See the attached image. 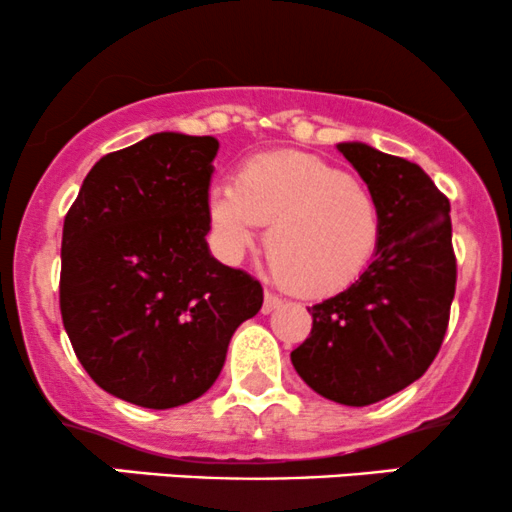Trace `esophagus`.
I'll use <instances>...</instances> for the list:
<instances>
[{
    "mask_svg": "<svg viewBox=\"0 0 512 512\" xmlns=\"http://www.w3.org/2000/svg\"><path fill=\"white\" fill-rule=\"evenodd\" d=\"M281 305V298L274 296L272 291H264V303H262V313L269 315L272 310H276Z\"/></svg>",
    "mask_w": 512,
    "mask_h": 512,
    "instance_id": "1",
    "label": "esophagus"
}]
</instances>
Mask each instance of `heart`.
Wrapping results in <instances>:
<instances>
[{
    "label": "heart",
    "instance_id": "heart-1",
    "mask_svg": "<svg viewBox=\"0 0 512 512\" xmlns=\"http://www.w3.org/2000/svg\"><path fill=\"white\" fill-rule=\"evenodd\" d=\"M211 223L231 257L269 226L267 257L276 279L308 298L342 293L361 279L383 238L373 192L342 168L303 151L252 156L236 182L211 192Z\"/></svg>",
    "mask_w": 512,
    "mask_h": 512
}]
</instances>
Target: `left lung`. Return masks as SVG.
I'll return each mask as SVG.
<instances>
[{
	"mask_svg": "<svg viewBox=\"0 0 512 512\" xmlns=\"http://www.w3.org/2000/svg\"><path fill=\"white\" fill-rule=\"evenodd\" d=\"M383 214V238L354 286L313 305V330L291 351L317 395L366 407L419 380L436 358L455 298L450 202L407 158L337 144Z\"/></svg>",
	"mask_w": 512,
	"mask_h": 512,
	"instance_id": "left-lung-1",
	"label": "left lung"
}]
</instances>
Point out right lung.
<instances>
[{
    "mask_svg": "<svg viewBox=\"0 0 512 512\" xmlns=\"http://www.w3.org/2000/svg\"><path fill=\"white\" fill-rule=\"evenodd\" d=\"M214 137L158 132L103 156L64 216L60 310L93 383L146 409L202 397L262 286L207 245Z\"/></svg>",
    "mask_w": 512,
    "mask_h": 512,
    "instance_id": "obj_1",
    "label": "right lung"
}]
</instances>
